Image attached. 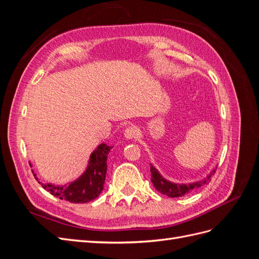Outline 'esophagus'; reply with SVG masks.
I'll return each instance as SVG.
<instances>
[{"mask_svg": "<svg viewBox=\"0 0 259 259\" xmlns=\"http://www.w3.org/2000/svg\"><path fill=\"white\" fill-rule=\"evenodd\" d=\"M138 135V131L135 127H127L124 132V136L126 139H134Z\"/></svg>", "mask_w": 259, "mask_h": 259, "instance_id": "1", "label": "esophagus"}]
</instances>
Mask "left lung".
I'll return each mask as SVG.
<instances>
[{"mask_svg":"<svg viewBox=\"0 0 259 259\" xmlns=\"http://www.w3.org/2000/svg\"><path fill=\"white\" fill-rule=\"evenodd\" d=\"M216 168H213V170L202 180H199V182L195 183H190V184H176V183H171L169 180L164 178L160 173L159 170L156 169L152 164H150V171H151V182L154 186V188L159 192L162 194H165L169 198H179V197H184V195L190 193L193 190H197L198 188L201 186L208 184L210 182V178L215 174Z\"/></svg>","mask_w":259,"mask_h":259,"instance_id":"obj_1","label":"left lung"}]
</instances>
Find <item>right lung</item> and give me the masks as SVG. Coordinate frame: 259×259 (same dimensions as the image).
<instances>
[{
    "label": "right lung",
    "instance_id": "add662e5",
    "mask_svg": "<svg viewBox=\"0 0 259 259\" xmlns=\"http://www.w3.org/2000/svg\"><path fill=\"white\" fill-rule=\"evenodd\" d=\"M111 148V146L100 144L92 152L84 173L68 185L56 186L42 182H38V184H41L45 190L60 200L71 203H88L95 200L104 189L107 173V158Z\"/></svg>",
    "mask_w": 259,
    "mask_h": 259
}]
</instances>
